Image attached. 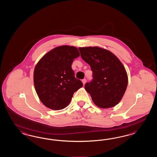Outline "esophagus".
I'll list each match as a JSON object with an SVG mask.
<instances>
[{
	"instance_id": "1",
	"label": "esophagus",
	"mask_w": 157,
	"mask_h": 157,
	"mask_svg": "<svg viewBox=\"0 0 157 157\" xmlns=\"http://www.w3.org/2000/svg\"><path fill=\"white\" fill-rule=\"evenodd\" d=\"M82 83H83V85H85L86 83V79H82Z\"/></svg>"
}]
</instances>
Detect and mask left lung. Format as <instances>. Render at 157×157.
<instances>
[{"label":"left lung","instance_id":"8db88e82","mask_svg":"<svg viewBox=\"0 0 157 157\" xmlns=\"http://www.w3.org/2000/svg\"><path fill=\"white\" fill-rule=\"evenodd\" d=\"M82 59L90 65L93 79L85 85L93 102L101 108L113 107L123 98L128 76L123 64L113 53L98 47H80Z\"/></svg>","mask_w":157,"mask_h":157}]
</instances>
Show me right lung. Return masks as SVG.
<instances>
[{
	"instance_id": "right-lung-1",
	"label": "right lung",
	"mask_w": 157,
	"mask_h": 157,
	"mask_svg": "<svg viewBox=\"0 0 157 157\" xmlns=\"http://www.w3.org/2000/svg\"><path fill=\"white\" fill-rule=\"evenodd\" d=\"M79 55L75 47L60 46L45 54L35 67V90L40 101L48 108H65L74 92L83 86L81 81L74 76L71 68L74 60Z\"/></svg>"
}]
</instances>
